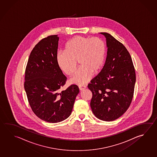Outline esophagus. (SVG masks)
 I'll return each mask as SVG.
<instances>
[{
	"mask_svg": "<svg viewBox=\"0 0 157 157\" xmlns=\"http://www.w3.org/2000/svg\"><path fill=\"white\" fill-rule=\"evenodd\" d=\"M86 86L84 85H80L78 86V88H79L80 90H81V91L84 90L86 89Z\"/></svg>",
	"mask_w": 157,
	"mask_h": 157,
	"instance_id": "obj_1",
	"label": "esophagus"
}]
</instances>
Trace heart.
Masks as SVG:
<instances>
[{
  "label": "heart",
  "mask_w": 157,
  "mask_h": 157,
  "mask_svg": "<svg viewBox=\"0 0 157 157\" xmlns=\"http://www.w3.org/2000/svg\"><path fill=\"white\" fill-rule=\"evenodd\" d=\"M106 54L105 43L100 37L76 36L66 43L64 52L57 54L56 61L60 69L69 76L76 71L78 61L81 67L70 81L83 85L101 70Z\"/></svg>",
  "instance_id": "obj_1"
}]
</instances>
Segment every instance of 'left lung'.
Masks as SVG:
<instances>
[{"mask_svg":"<svg viewBox=\"0 0 157 157\" xmlns=\"http://www.w3.org/2000/svg\"><path fill=\"white\" fill-rule=\"evenodd\" d=\"M107 48L105 65L88 85L92 93L90 103L94 116L112 121L125 113L134 94L136 72L131 56L125 46L107 33Z\"/></svg>","mask_w":157,"mask_h":157,"instance_id":"left-lung-1","label":"left lung"}]
</instances>
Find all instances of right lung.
Returning <instances> with one entry per match:
<instances>
[{
    "label": "right lung",
    "mask_w": 157,
    "mask_h": 157,
    "mask_svg": "<svg viewBox=\"0 0 157 157\" xmlns=\"http://www.w3.org/2000/svg\"><path fill=\"white\" fill-rule=\"evenodd\" d=\"M59 40L55 35L37 43L30 54L25 73L24 89L32 110L49 123L60 122L71 115L80 92L76 85L60 92L66 77L56 61Z\"/></svg>",
    "instance_id": "right-lung-1"
}]
</instances>
